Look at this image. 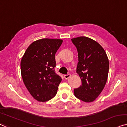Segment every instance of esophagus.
Listing matches in <instances>:
<instances>
[{"label":"esophagus","mask_w":127,"mask_h":127,"mask_svg":"<svg viewBox=\"0 0 127 127\" xmlns=\"http://www.w3.org/2000/svg\"><path fill=\"white\" fill-rule=\"evenodd\" d=\"M70 76H71V75H70V74H67V75H64V78H65V79H68Z\"/></svg>","instance_id":"obj_1"}]
</instances>
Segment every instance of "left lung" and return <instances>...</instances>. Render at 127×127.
Segmentation results:
<instances>
[{
    "mask_svg": "<svg viewBox=\"0 0 127 127\" xmlns=\"http://www.w3.org/2000/svg\"><path fill=\"white\" fill-rule=\"evenodd\" d=\"M78 53L76 72L82 85L74 89L77 99L85 102L96 99L104 88L109 71V61L106 52L99 43L87 37L71 39Z\"/></svg>",
    "mask_w": 127,
    "mask_h": 127,
    "instance_id": "obj_1",
    "label": "left lung"
}]
</instances>
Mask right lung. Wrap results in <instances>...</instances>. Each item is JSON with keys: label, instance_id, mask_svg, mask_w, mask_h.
Returning <instances> with one entry per match:
<instances>
[{"label": "right lung", "instance_id": "add662e5", "mask_svg": "<svg viewBox=\"0 0 127 127\" xmlns=\"http://www.w3.org/2000/svg\"><path fill=\"white\" fill-rule=\"evenodd\" d=\"M63 40L42 39L28 47L20 62L21 75L26 88L39 101H48L57 93L62 77L56 74V52Z\"/></svg>", "mask_w": 127, "mask_h": 127}]
</instances>
